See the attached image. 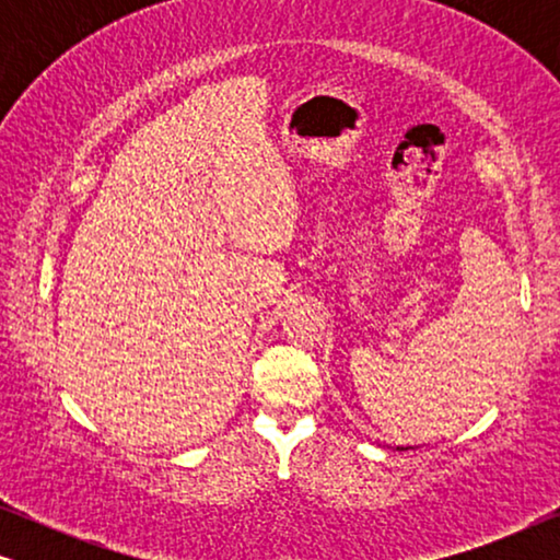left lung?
Listing matches in <instances>:
<instances>
[{
	"label": "left lung",
	"mask_w": 560,
	"mask_h": 560,
	"mask_svg": "<svg viewBox=\"0 0 560 560\" xmlns=\"http://www.w3.org/2000/svg\"><path fill=\"white\" fill-rule=\"evenodd\" d=\"M397 451H408V448H402V446H397Z\"/></svg>",
	"instance_id": "8db88e82"
}]
</instances>
